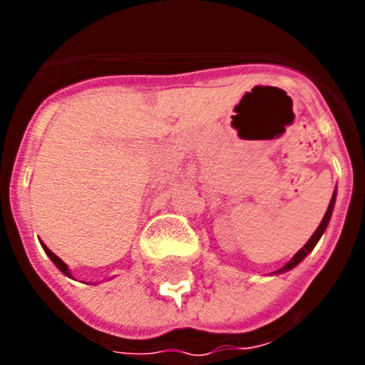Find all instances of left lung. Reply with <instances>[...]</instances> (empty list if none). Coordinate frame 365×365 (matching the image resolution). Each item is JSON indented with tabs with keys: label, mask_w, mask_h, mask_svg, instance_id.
Here are the masks:
<instances>
[{
	"label": "left lung",
	"mask_w": 365,
	"mask_h": 365,
	"mask_svg": "<svg viewBox=\"0 0 365 365\" xmlns=\"http://www.w3.org/2000/svg\"><path fill=\"white\" fill-rule=\"evenodd\" d=\"M334 205H335V193H334V197H331V200H329L328 212L324 214L322 222H320V225H318V229H317V231H314V235H312L311 239H309V242H307L305 246H303V248H301L299 252H297V254H295L294 257H292V259H289L288 263H286V265L282 267V269H278V271H274V272H284V271H289V269H294L295 265H299L301 261L305 259L307 255L311 254L312 248L317 246V242H318V240H320V237H322V235H324V231H326V227H328L329 217H331V212H334Z\"/></svg>",
	"instance_id": "obj_1"
}]
</instances>
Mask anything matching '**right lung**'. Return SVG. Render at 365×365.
Listing matches in <instances>:
<instances>
[{"label":"right lung","mask_w":365,"mask_h":365,"mask_svg":"<svg viewBox=\"0 0 365 365\" xmlns=\"http://www.w3.org/2000/svg\"><path fill=\"white\" fill-rule=\"evenodd\" d=\"M43 250H45V252H47V255H48V257H51V261H53L54 265L58 267L60 271L64 272L66 277H71V272H70V269H68V265H66L64 261L60 259L58 255H56V254H53V252H51V250H48V248H47V246H45V244H43Z\"/></svg>","instance_id":"right-lung-1"}]
</instances>
